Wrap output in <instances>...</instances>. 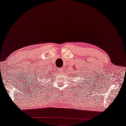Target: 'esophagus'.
<instances>
[{
	"label": "esophagus",
	"instance_id": "1",
	"mask_svg": "<svg viewBox=\"0 0 126 126\" xmlns=\"http://www.w3.org/2000/svg\"><path fill=\"white\" fill-rule=\"evenodd\" d=\"M58 71L60 72V73H63V68H59Z\"/></svg>",
	"mask_w": 126,
	"mask_h": 126
}]
</instances>
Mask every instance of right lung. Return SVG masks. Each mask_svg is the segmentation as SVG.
Instances as JSON below:
<instances>
[{
    "label": "right lung",
    "mask_w": 126,
    "mask_h": 126,
    "mask_svg": "<svg viewBox=\"0 0 126 126\" xmlns=\"http://www.w3.org/2000/svg\"><path fill=\"white\" fill-rule=\"evenodd\" d=\"M49 75H51L50 74H49ZM49 75V74H45L44 75H41L40 76V78H41L40 80H39V81H38V84H40V81H41V80H42V79H44V78H45L44 79H45V78H46V77H47V76ZM49 77H50V76H49Z\"/></svg>",
    "instance_id": "add662e5"
}]
</instances>
